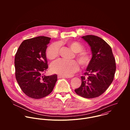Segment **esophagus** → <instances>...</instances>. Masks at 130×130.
I'll return each mask as SVG.
<instances>
[{
	"label": "esophagus",
	"mask_w": 130,
	"mask_h": 130,
	"mask_svg": "<svg viewBox=\"0 0 130 130\" xmlns=\"http://www.w3.org/2000/svg\"><path fill=\"white\" fill-rule=\"evenodd\" d=\"M58 78H69L68 77H66V76H62V75H59L58 76Z\"/></svg>",
	"instance_id": "obj_1"
}]
</instances>
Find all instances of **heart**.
<instances>
[{"label":"heart","mask_w":130,"mask_h":130,"mask_svg":"<svg viewBox=\"0 0 130 130\" xmlns=\"http://www.w3.org/2000/svg\"><path fill=\"white\" fill-rule=\"evenodd\" d=\"M68 46L76 54V58L80 65L82 67H87L90 63L91 58L88 53L83 51L84 47L77 42H71ZM60 44L54 43L49 46L46 50V56L50 60H53L59 56ZM51 71L59 75L70 77L77 72L79 68V65L76 61H66L59 59L53 62L51 65Z\"/></svg>","instance_id":"b5f03b06"}]
</instances>
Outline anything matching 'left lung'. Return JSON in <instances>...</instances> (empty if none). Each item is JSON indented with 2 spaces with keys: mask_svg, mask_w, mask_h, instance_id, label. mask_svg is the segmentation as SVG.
<instances>
[{
  "mask_svg": "<svg viewBox=\"0 0 130 130\" xmlns=\"http://www.w3.org/2000/svg\"><path fill=\"white\" fill-rule=\"evenodd\" d=\"M90 46L92 58L85 76H81L80 87L76 93L85 98H96L105 91L112 83L116 66L110 46L97 36L87 35L82 37Z\"/></svg>",
  "mask_w": 130,
  "mask_h": 130,
  "instance_id": "obj_1",
  "label": "left lung"
}]
</instances>
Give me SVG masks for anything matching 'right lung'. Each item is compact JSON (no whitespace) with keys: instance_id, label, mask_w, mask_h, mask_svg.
Wrapping results in <instances>:
<instances>
[{"instance_id":"1","label":"right lung","mask_w":130,"mask_h":130,"mask_svg":"<svg viewBox=\"0 0 130 130\" xmlns=\"http://www.w3.org/2000/svg\"><path fill=\"white\" fill-rule=\"evenodd\" d=\"M51 38L41 36L24 41L15 57V77L21 89L28 97L41 99L49 95L57 81V75L46 76V56Z\"/></svg>"}]
</instances>
